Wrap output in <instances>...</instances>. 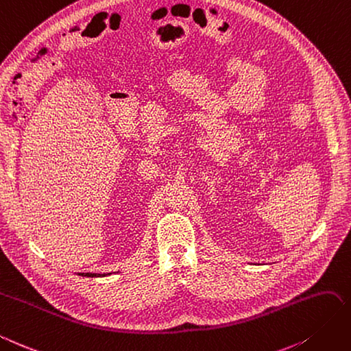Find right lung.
<instances>
[{
    "label": "right lung",
    "instance_id": "right-lung-1",
    "mask_svg": "<svg viewBox=\"0 0 351 351\" xmlns=\"http://www.w3.org/2000/svg\"><path fill=\"white\" fill-rule=\"evenodd\" d=\"M110 274V273H109ZM81 276L87 278H99V276H106V274H97V273H81Z\"/></svg>",
    "mask_w": 351,
    "mask_h": 351
}]
</instances>
